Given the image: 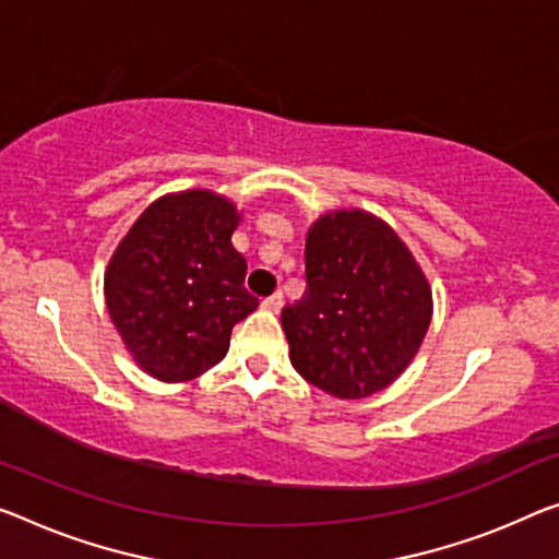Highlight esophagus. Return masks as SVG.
<instances>
[{"instance_id":"1","label":"esophagus","mask_w":559,"mask_h":559,"mask_svg":"<svg viewBox=\"0 0 559 559\" xmlns=\"http://www.w3.org/2000/svg\"><path fill=\"white\" fill-rule=\"evenodd\" d=\"M262 307L270 309V312H280V309H282V292H274V295L264 297Z\"/></svg>"}]
</instances>
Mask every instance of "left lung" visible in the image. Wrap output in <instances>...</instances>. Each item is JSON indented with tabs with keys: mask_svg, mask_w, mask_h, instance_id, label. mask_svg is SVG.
Returning a JSON list of instances; mask_svg holds the SVG:
<instances>
[{
	"mask_svg": "<svg viewBox=\"0 0 559 559\" xmlns=\"http://www.w3.org/2000/svg\"><path fill=\"white\" fill-rule=\"evenodd\" d=\"M307 292L282 309L289 362L309 384L362 400L405 372L432 322V287L388 222L334 210L305 242Z\"/></svg>",
	"mask_w": 559,
	"mask_h": 559,
	"instance_id": "obj_1",
	"label": "left lung"
}]
</instances>
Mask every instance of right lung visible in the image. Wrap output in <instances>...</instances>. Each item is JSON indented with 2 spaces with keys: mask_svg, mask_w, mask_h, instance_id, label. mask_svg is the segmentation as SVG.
<instances>
[{
  "mask_svg": "<svg viewBox=\"0 0 559 559\" xmlns=\"http://www.w3.org/2000/svg\"><path fill=\"white\" fill-rule=\"evenodd\" d=\"M235 202L210 190L154 200L117 245L105 272L107 309L127 352L159 382H187L229 349L260 299L245 289L247 260L231 235Z\"/></svg>",
  "mask_w": 559,
  "mask_h": 559,
  "instance_id": "obj_1",
  "label": "right lung"
}]
</instances>
